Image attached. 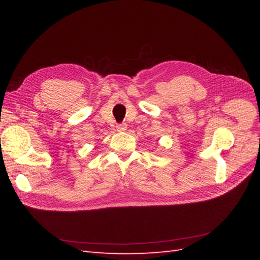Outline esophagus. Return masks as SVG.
I'll return each mask as SVG.
<instances>
[{
    "label": "esophagus",
    "instance_id": "1",
    "mask_svg": "<svg viewBox=\"0 0 260 260\" xmlns=\"http://www.w3.org/2000/svg\"><path fill=\"white\" fill-rule=\"evenodd\" d=\"M116 129H117L118 132H125L127 129V125L125 123L117 124V126H116Z\"/></svg>",
    "mask_w": 260,
    "mask_h": 260
}]
</instances>
